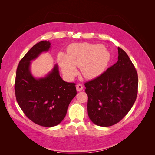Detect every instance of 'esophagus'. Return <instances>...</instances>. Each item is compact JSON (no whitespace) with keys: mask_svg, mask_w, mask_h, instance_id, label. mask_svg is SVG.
Listing matches in <instances>:
<instances>
[{"mask_svg":"<svg viewBox=\"0 0 155 155\" xmlns=\"http://www.w3.org/2000/svg\"><path fill=\"white\" fill-rule=\"evenodd\" d=\"M83 89V85H81V84H78V85H76V90L78 92L81 91Z\"/></svg>","mask_w":155,"mask_h":155,"instance_id":"obj_1","label":"esophagus"}]
</instances>
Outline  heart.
<instances>
[{
  "mask_svg": "<svg viewBox=\"0 0 155 155\" xmlns=\"http://www.w3.org/2000/svg\"><path fill=\"white\" fill-rule=\"evenodd\" d=\"M110 59L109 51L100 44L88 43L70 45L67 55L59 52L58 61L63 74L69 79L78 74L76 67H81L83 76L87 79L96 78L104 72Z\"/></svg>",
  "mask_w": 155,
  "mask_h": 155,
  "instance_id": "b5f03b06",
  "label": "heart"
}]
</instances>
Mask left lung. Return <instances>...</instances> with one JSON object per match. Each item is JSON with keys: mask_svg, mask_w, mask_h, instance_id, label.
I'll use <instances>...</instances> for the list:
<instances>
[{"mask_svg": "<svg viewBox=\"0 0 155 155\" xmlns=\"http://www.w3.org/2000/svg\"><path fill=\"white\" fill-rule=\"evenodd\" d=\"M118 61L99 77L85 83L87 110L92 122L109 127L123 119L138 93V74L128 55L120 48Z\"/></svg>", "mask_w": 155, "mask_h": 155, "instance_id": "1", "label": "left lung"}]
</instances>
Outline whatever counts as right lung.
I'll return each mask as SVG.
<instances>
[{
	"instance_id": "add662e5",
	"label": "right lung",
	"mask_w": 155,
	"mask_h": 155,
	"mask_svg": "<svg viewBox=\"0 0 155 155\" xmlns=\"http://www.w3.org/2000/svg\"><path fill=\"white\" fill-rule=\"evenodd\" d=\"M50 47L49 41H43L28 51L18 63L15 83L16 99L22 110L33 122L46 127L61 122L77 94L76 84L62 79L57 64L45 77L32 75L31 61Z\"/></svg>"
}]
</instances>
